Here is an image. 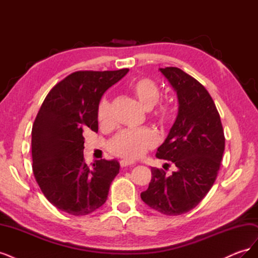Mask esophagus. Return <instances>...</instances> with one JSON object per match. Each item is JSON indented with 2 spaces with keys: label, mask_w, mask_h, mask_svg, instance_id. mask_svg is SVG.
Wrapping results in <instances>:
<instances>
[{
  "label": "esophagus",
  "mask_w": 258,
  "mask_h": 258,
  "mask_svg": "<svg viewBox=\"0 0 258 258\" xmlns=\"http://www.w3.org/2000/svg\"><path fill=\"white\" fill-rule=\"evenodd\" d=\"M135 161H132V160H128V159H122V160H120V167L121 168H123V167H127V166H132V165H135Z\"/></svg>",
  "instance_id": "1"
}]
</instances>
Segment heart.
<instances>
[{
	"label": "heart",
	"mask_w": 258,
	"mask_h": 258,
	"mask_svg": "<svg viewBox=\"0 0 258 258\" xmlns=\"http://www.w3.org/2000/svg\"><path fill=\"white\" fill-rule=\"evenodd\" d=\"M132 95L146 111H150L158 102L160 91L157 84L150 79H139L130 86ZM155 117L160 122L167 123L173 117V111L169 105L162 104L155 112ZM98 120L102 126H110L112 123L111 103L106 98L100 101L98 106ZM157 143V138L150 129L126 130L117 135L110 144L111 152L123 158L136 159L143 156L148 150Z\"/></svg>",
	"instance_id": "b5f03b06"
}]
</instances>
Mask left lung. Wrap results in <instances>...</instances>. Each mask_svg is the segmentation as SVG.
Masks as SVG:
<instances>
[{"label":"left lung","mask_w":258,"mask_h":258,"mask_svg":"<svg viewBox=\"0 0 258 258\" xmlns=\"http://www.w3.org/2000/svg\"><path fill=\"white\" fill-rule=\"evenodd\" d=\"M176 92L178 111L156 157L172 161L176 170L166 175L152 168L145 204L165 215L188 212L206 197L220 170L225 150L221 117L208 90L178 68L159 69Z\"/></svg>","instance_id":"8db88e82"}]
</instances>
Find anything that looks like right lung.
Instances as JSON below:
<instances>
[{
	"instance_id": "add662e5",
	"label": "right lung",
	"mask_w": 258,
	"mask_h": 258,
	"mask_svg": "<svg viewBox=\"0 0 258 258\" xmlns=\"http://www.w3.org/2000/svg\"><path fill=\"white\" fill-rule=\"evenodd\" d=\"M128 72L72 73L49 91L37 113L31 143L33 174L46 199L63 212L80 216L102 207L119 173L116 159L86 165L83 135L98 132L101 98Z\"/></svg>"
}]
</instances>
